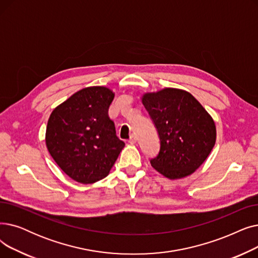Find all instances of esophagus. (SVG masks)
Here are the masks:
<instances>
[{"label": "esophagus", "mask_w": 258, "mask_h": 258, "mask_svg": "<svg viewBox=\"0 0 258 258\" xmlns=\"http://www.w3.org/2000/svg\"><path fill=\"white\" fill-rule=\"evenodd\" d=\"M137 141H138L137 137L134 136V134H132V136H131V137H130V139H129V143H130V144H136V143H137Z\"/></svg>", "instance_id": "esophagus-1"}]
</instances>
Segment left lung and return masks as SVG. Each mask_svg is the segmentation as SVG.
Returning a JSON list of instances; mask_svg holds the SVG:
<instances>
[{
  "instance_id": "obj_1",
  "label": "left lung",
  "mask_w": 258,
  "mask_h": 258,
  "mask_svg": "<svg viewBox=\"0 0 258 258\" xmlns=\"http://www.w3.org/2000/svg\"><path fill=\"white\" fill-rule=\"evenodd\" d=\"M142 103L159 138L158 154L151 166L170 179L192 174L215 145L214 120L195 97L175 88L145 93Z\"/></svg>"
}]
</instances>
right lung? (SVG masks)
<instances>
[{
    "label": "right lung",
    "instance_id": "right-lung-1",
    "mask_svg": "<svg viewBox=\"0 0 258 258\" xmlns=\"http://www.w3.org/2000/svg\"><path fill=\"white\" fill-rule=\"evenodd\" d=\"M114 93L103 86L84 88L58 105L46 128V146L57 166L79 182L106 177L125 143L108 109Z\"/></svg>",
    "mask_w": 258,
    "mask_h": 258
}]
</instances>
